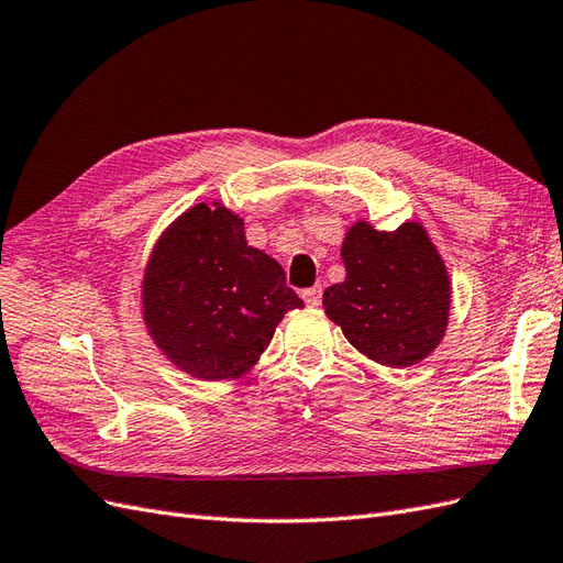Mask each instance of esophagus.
Returning a JSON list of instances; mask_svg holds the SVG:
<instances>
[{"mask_svg":"<svg viewBox=\"0 0 563 563\" xmlns=\"http://www.w3.org/2000/svg\"><path fill=\"white\" fill-rule=\"evenodd\" d=\"M321 286L317 284V286H312V288H305L302 291V298H305V302L308 305H312V308H317V305H321Z\"/></svg>","mask_w":563,"mask_h":563,"instance_id":"obj_1","label":"esophagus"}]
</instances>
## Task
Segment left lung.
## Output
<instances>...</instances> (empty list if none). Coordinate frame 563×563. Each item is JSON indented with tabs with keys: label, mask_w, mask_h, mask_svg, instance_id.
Instances as JSON below:
<instances>
[{
	"label": "left lung",
	"mask_w": 563,
	"mask_h": 563,
	"mask_svg": "<svg viewBox=\"0 0 563 563\" xmlns=\"http://www.w3.org/2000/svg\"><path fill=\"white\" fill-rule=\"evenodd\" d=\"M345 282L323 291L327 314L350 343L383 366H413L446 329V267L418 223L378 232L356 223L340 249Z\"/></svg>",
	"instance_id": "left-lung-1"
}]
</instances>
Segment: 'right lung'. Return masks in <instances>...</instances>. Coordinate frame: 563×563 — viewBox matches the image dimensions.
Returning <instances> with one entry per match:
<instances>
[{
  "instance_id": "right-lung-1",
  "label": "right lung",
  "mask_w": 563,
  "mask_h": 563,
  "mask_svg": "<svg viewBox=\"0 0 563 563\" xmlns=\"http://www.w3.org/2000/svg\"><path fill=\"white\" fill-rule=\"evenodd\" d=\"M143 308L168 360L201 380H225L255 364L282 317L302 300L286 286L282 265L246 244L240 216L197 203L155 246Z\"/></svg>"
}]
</instances>
